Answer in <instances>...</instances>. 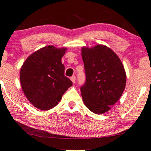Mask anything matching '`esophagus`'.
<instances>
[{
	"instance_id": "34e87169",
	"label": "esophagus",
	"mask_w": 151,
	"mask_h": 151,
	"mask_svg": "<svg viewBox=\"0 0 151 151\" xmlns=\"http://www.w3.org/2000/svg\"><path fill=\"white\" fill-rule=\"evenodd\" d=\"M76 78L75 76H73L72 77H71V80L72 81V82H73V84L76 82Z\"/></svg>"
}]
</instances>
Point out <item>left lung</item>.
<instances>
[{
  "label": "left lung",
  "instance_id": "obj_1",
  "mask_svg": "<svg viewBox=\"0 0 151 151\" xmlns=\"http://www.w3.org/2000/svg\"><path fill=\"white\" fill-rule=\"evenodd\" d=\"M82 56L86 76L80 87L83 101L91 112L102 114L121 97L126 85L125 71L119 56L106 45L83 47Z\"/></svg>",
  "mask_w": 151,
  "mask_h": 151
}]
</instances>
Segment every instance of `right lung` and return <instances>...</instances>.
<instances>
[{"mask_svg": "<svg viewBox=\"0 0 151 151\" xmlns=\"http://www.w3.org/2000/svg\"><path fill=\"white\" fill-rule=\"evenodd\" d=\"M67 49L53 45L42 47L28 56L21 67L19 80L27 99L41 110L53 108L72 82L65 76L61 58Z\"/></svg>", "mask_w": 151, "mask_h": 151, "instance_id": "add662e5", "label": "right lung"}]
</instances>
